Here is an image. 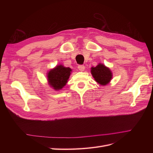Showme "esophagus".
Listing matches in <instances>:
<instances>
[{"label":"esophagus","mask_w":153,"mask_h":153,"mask_svg":"<svg viewBox=\"0 0 153 153\" xmlns=\"http://www.w3.org/2000/svg\"><path fill=\"white\" fill-rule=\"evenodd\" d=\"M78 69H79L80 71H84L85 66L84 65H79V66H78Z\"/></svg>","instance_id":"1"}]
</instances>
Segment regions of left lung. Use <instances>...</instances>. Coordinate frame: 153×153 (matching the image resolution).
<instances>
[{"label":"left lung","instance_id":"8db88e82","mask_svg":"<svg viewBox=\"0 0 153 153\" xmlns=\"http://www.w3.org/2000/svg\"><path fill=\"white\" fill-rule=\"evenodd\" d=\"M91 73L94 80L103 86L109 84L113 76L110 68L101 63H99L96 67H92Z\"/></svg>","mask_w":153,"mask_h":153}]
</instances>
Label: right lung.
Here are the masks:
<instances>
[{
	"label": "right lung",
	"mask_w": 153,
	"mask_h": 153,
	"mask_svg": "<svg viewBox=\"0 0 153 153\" xmlns=\"http://www.w3.org/2000/svg\"><path fill=\"white\" fill-rule=\"evenodd\" d=\"M70 68L62 64L57 65L47 73V80L50 86L55 91H60L66 85L71 73Z\"/></svg>",
	"instance_id": "right-lung-1"
}]
</instances>
